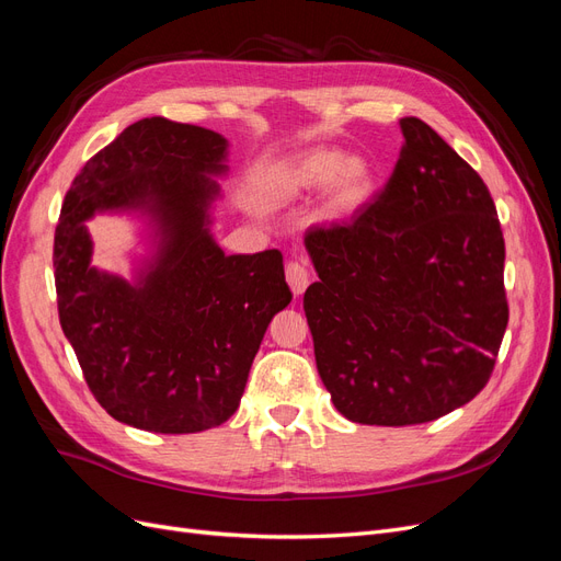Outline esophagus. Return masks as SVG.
Listing matches in <instances>:
<instances>
[{
	"label": "esophagus",
	"instance_id": "1",
	"mask_svg": "<svg viewBox=\"0 0 561 561\" xmlns=\"http://www.w3.org/2000/svg\"><path fill=\"white\" fill-rule=\"evenodd\" d=\"M285 278H287V285H290V290H293L295 297L304 295V290H307L309 283H311L307 264L299 262V260L287 262V266H285Z\"/></svg>",
	"mask_w": 561,
	"mask_h": 561
}]
</instances>
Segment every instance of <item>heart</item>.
<instances>
[{
    "label": "heart",
    "instance_id": "heart-1",
    "mask_svg": "<svg viewBox=\"0 0 561 561\" xmlns=\"http://www.w3.org/2000/svg\"><path fill=\"white\" fill-rule=\"evenodd\" d=\"M271 184L285 196L309 194L328 186V210L344 217L365 206L375 192V165L365 157L318 147L283 161L274 173Z\"/></svg>",
    "mask_w": 561,
    "mask_h": 561
}]
</instances>
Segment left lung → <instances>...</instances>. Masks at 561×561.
Masks as SVG:
<instances>
[{
    "label": "left lung",
    "mask_w": 561,
    "mask_h": 561,
    "mask_svg": "<svg viewBox=\"0 0 561 561\" xmlns=\"http://www.w3.org/2000/svg\"><path fill=\"white\" fill-rule=\"evenodd\" d=\"M400 159L351 222L304 236L318 375L348 421L412 426L470 402L507 328L505 241L484 180L416 116Z\"/></svg>",
    "instance_id": "1"
}]
</instances>
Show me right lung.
<instances>
[{
    "mask_svg": "<svg viewBox=\"0 0 561 561\" xmlns=\"http://www.w3.org/2000/svg\"><path fill=\"white\" fill-rule=\"evenodd\" d=\"M227 140L208 128L140 118L87 161L65 194L54 241L58 316L93 398L151 433H198L241 402L271 318L293 299L283 254H227L208 206ZM147 209L162 229L138 285L90 266L82 225L103 209Z\"/></svg>",
    "mask_w": 561,
    "mask_h": 561,
    "instance_id": "add662e5",
    "label": "right lung"
}]
</instances>
